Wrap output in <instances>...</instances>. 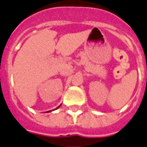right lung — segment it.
I'll list each match as a JSON object with an SVG mask.
<instances>
[{
    "label": "right lung",
    "instance_id": "obj_1",
    "mask_svg": "<svg viewBox=\"0 0 147 147\" xmlns=\"http://www.w3.org/2000/svg\"><path fill=\"white\" fill-rule=\"evenodd\" d=\"M60 106H61V105H60ZM60 106H59V107H60ZM59 107H58V108H59ZM56 109H57V108H56Z\"/></svg>",
    "mask_w": 147,
    "mask_h": 147
}]
</instances>
